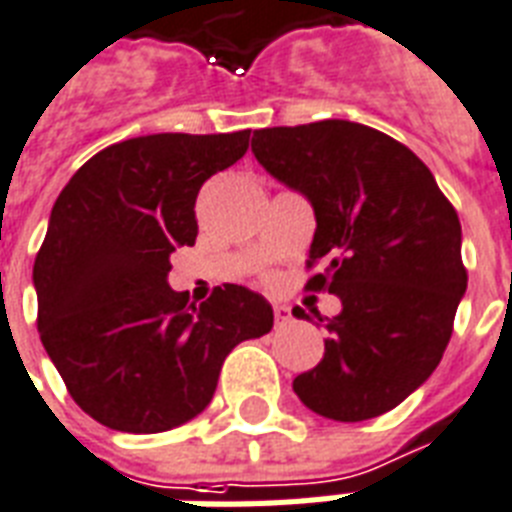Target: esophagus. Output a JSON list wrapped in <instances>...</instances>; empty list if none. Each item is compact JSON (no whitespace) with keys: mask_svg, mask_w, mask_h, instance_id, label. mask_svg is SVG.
Masks as SVG:
<instances>
[{"mask_svg":"<svg viewBox=\"0 0 512 512\" xmlns=\"http://www.w3.org/2000/svg\"><path fill=\"white\" fill-rule=\"evenodd\" d=\"M273 319H276V329L287 327L289 321H292V311L284 303H276L273 305Z\"/></svg>","mask_w":512,"mask_h":512,"instance_id":"34e87169","label":"esophagus"}]
</instances>
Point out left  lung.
<instances>
[{"label": "left lung", "instance_id": "obj_1", "mask_svg": "<svg viewBox=\"0 0 512 512\" xmlns=\"http://www.w3.org/2000/svg\"><path fill=\"white\" fill-rule=\"evenodd\" d=\"M252 154L316 215L305 287L337 295L324 358L292 388L311 412L361 422L398 406L444 356L468 289L462 228L433 172L398 140L345 119L268 127ZM308 319L303 308H292Z\"/></svg>", "mask_w": 512, "mask_h": 512}]
</instances>
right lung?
<instances>
[{"instance_id":"1","label":"right lung","mask_w":512,"mask_h":512,"mask_svg":"<svg viewBox=\"0 0 512 512\" xmlns=\"http://www.w3.org/2000/svg\"><path fill=\"white\" fill-rule=\"evenodd\" d=\"M249 130L159 132L103 148L52 207L34 260L39 337L68 393L122 433H162L215 396L225 356L273 327L263 295L225 284L196 308L167 284L199 233L204 180L247 154Z\"/></svg>"}]
</instances>
